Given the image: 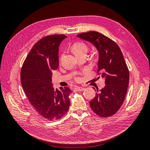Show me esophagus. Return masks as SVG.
Listing matches in <instances>:
<instances>
[{"label": "esophagus", "instance_id": "obj_1", "mask_svg": "<svg viewBox=\"0 0 150 150\" xmlns=\"http://www.w3.org/2000/svg\"><path fill=\"white\" fill-rule=\"evenodd\" d=\"M84 87H81V86H76L75 88V89H76L78 91H83L84 90Z\"/></svg>", "mask_w": 150, "mask_h": 150}]
</instances>
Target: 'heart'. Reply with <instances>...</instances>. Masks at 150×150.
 Here are the masks:
<instances>
[{"instance_id":"b5f03b06","label":"heart","mask_w":150,"mask_h":150,"mask_svg":"<svg viewBox=\"0 0 150 150\" xmlns=\"http://www.w3.org/2000/svg\"><path fill=\"white\" fill-rule=\"evenodd\" d=\"M72 49L77 56L84 52H87L88 46L84 42H76L72 44ZM63 54H61L60 57V60L62 59Z\"/></svg>"}]
</instances>
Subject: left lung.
<instances>
[{"mask_svg":"<svg viewBox=\"0 0 150 150\" xmlns=\"http://www.w3.org/2000/svg\"><path fill=\"white\" fill-rule=\"evenodd\" d=\"M77 36L96 47L99 52L98 73L105 80V86L100 91L97 89L96 96L89 102L90 106L99 116H111L120 110L128 89L129 73L123 55L115 41L98 32L90 31Z\"/></svg>","mask_w":150,"mask_h":150,"instance_id":"1","label":"left lung"}]
</instances>
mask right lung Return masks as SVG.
Segmentation results:
<instances>
[{
  "label": "right lung",
  "mask_w": 150,
  "mask_h": 150,
  "mask_svg": "<svg viewBox=\"0 0 150 150\" xmlns=\"http://www.w3.org/2000/svg\"><path fill=\"white\" fill-rule=\"evenodd\" d=\"M67 37L63 34L47 35L35 43L22 65L21 81L30 103L39 114L48 120L61 118L69 110L67 87L54 89L52 71L59 66V46Z\"/></svg>",
  "instance_id": "1"
}]
</instances>
